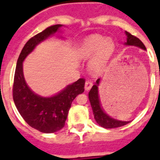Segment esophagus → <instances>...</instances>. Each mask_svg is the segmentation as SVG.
<instances>
[{
  "label": "esophagus",
  "instance_id": "1",
  "mask_svg": "<svg viewBox=\"0 0 160 160\" xmlns=\"http://www.w3.org/2000/svg\"><path fill=\"white\" fill-rule=\"evenodd\" d=\"M93 85V82L92 80H87L85 81V90H89L90 88L92 87Z\"/></svg>",
  "mask_w": 160,
  "mask_h": 160
}]
</instances>
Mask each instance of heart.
<instances>
[{"label":"heart","mask_w":160,"mask_h":160,"mask_svg":"<svg viewBox=\"0 0 160 160\" xmlns=\"http://www.w3.org/2000/svg\"><path fill=\"white\" fill-rule=\"evenodd\" d=\"M114 49L113 41L109 39L104 40L103 37L94 36L85 41L80 47V55L83 59H90L95 53L90 63V68L95 72L103 69Z\"/></svg>","instance_id":"heart-1"}]
</instances>
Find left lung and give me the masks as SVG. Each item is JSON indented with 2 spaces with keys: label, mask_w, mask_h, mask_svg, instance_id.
<instances>
[{
  "label": "left lung",
  "mask_w": 160,
  "mask_h": 160,
  "mask_svg": "<svg viewBox=\"0 0 160 160\" xmlns=\"http://www.w3.org/2000/svg\"><path fill=\"white\" fill-rule=\"evenodd\" d=\"M125 34L127 36V42L125 43V45L138 46L139 48L144 49V50L146 49L143 42L139 38H137L136 36H133L128 31H125ZM99 83H100V79H98L96 83L93 85L90 93H89V99H90V105L92 107L94 116H95V119L98 123V124L103 127V128H105V129H112V128H118V127L124 126L125 124H129V121H120V120H118V119H113L103 110L101 105H100L99 94H98Z\"/></svg>",
  "instance_id": "obj_1"
}]
</instances>
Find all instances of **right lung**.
I'll list each match as a JSON object with an SVG mask.
<instances>
[{
  "label": "right lung",
  "mask_w": 160,
  "mask_h": 160,
  "mask_svg": "<svg viewBox=\"0 0 160 160\" xmlns=\"http://www.w3.org/2000/svg\"><path fill=\"white\" fill-rule=\"evenodd\" d=\"M60 26H49L26 42L17 60L12 88L14 102L25 121L34 129L48 134L59 131L65 126L71 103L85 90V80L80 78L52 97H42L35 94L26 84L22 63L39 43L55 33Z\"/></svg>",
  "instance_id": "add662e5"
}]
</instances>
